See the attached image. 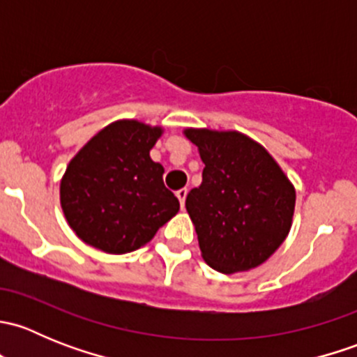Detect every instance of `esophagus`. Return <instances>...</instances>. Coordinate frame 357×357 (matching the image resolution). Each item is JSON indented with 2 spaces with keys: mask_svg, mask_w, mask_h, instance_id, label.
<instances>
[{
  "mask_svg": "<svg viewBox=\"0 0 357 357\" xmlns=\"http://www.w3.org/2000/svg\"><path fill=\"white\" fill-rule=\"evenodd\" d=\"M186 195H188V190L186 188H181L176 192V197H178L179 204H181V207H185V200H186Z\"/></svg>",
  "mask_w": 357,
  "mask_h": 357,
  "instance_id": "esophagus-1",
  "label": "esophagus"
}]
</instances>
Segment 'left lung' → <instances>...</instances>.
<instances>
[{"mask_svg":"<svg viewBox=\"0 0 357 357\" xmlns=\"http://www.w3.org/2000/svg\"><path fill=\"white\" fill-rule=\"evenodd\" d=\"M202 185L186 195L204 261L225 275L268 261L291 228L295 188L268 150L238 131L185 129Z\"/></svg>","mask_w":357,"mask_h":357,"instance_id":"8db88e82","label":"left lung"}]
</instances>
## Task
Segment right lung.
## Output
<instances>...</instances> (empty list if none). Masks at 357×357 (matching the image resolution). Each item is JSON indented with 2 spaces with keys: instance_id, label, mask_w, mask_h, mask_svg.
Segmentation results:
<instances>
[{
  "instance_id": "1",
  "label": "right lung",
  "mask_w": 357,
  "mask_h": 357,
  "mask_svg": "<svg viewBox=\"0 0 357 357\" xmlns=\"http://www.w3.org/2000/svg\"><path fill=\"white\" fill-rule=\"evenodd\" d=\"M164 129L121 119L96 132L68 162L60 181V205L84 243L128 254L146 245L179 211L164 186V167L150 150Z\"/></svg>"
}]
</instances>
